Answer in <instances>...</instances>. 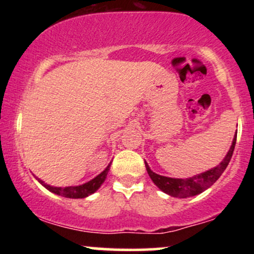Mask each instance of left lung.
I'll list each match as a JSON object with an SVG mask.
<instances>
[{"instance_id":"left-lung-1","label":"left lung","mask_w":254,"mask_h":254,"mask_svg":"<svg viewBox=\"0 0 254 254\" xmlns=\"http://www.w3.org/2000/svg\"><path fill=\"white\" fill-rule=\"evenodd\" d=\"M235 143H237V132H235L234 138H233V143L230 145V149L227 153L226 157L220 165L216 167L211 168V170L203 172V173L197 174V176L192 178H186V179H178V178H168L160 176V174L154 173L150 170L149 166L145 162V168H147L148 174H149L150 179L155 184L157 188L165 193L170 194L172 197H179V198H186L191 196H196V194L202 193L206 189H209L214 184L221 174L223 173L224 170L228 166L230 159H232L233 151H234Z\"/></svg>"}]
</instances>
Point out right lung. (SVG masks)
<instances>
[{"label":"right lung","instance_id":"right-lung-1","mask_svg":"<svg viewBox=\"0 0 254 254\" xmlns=\"http://www.w3.org/2000/svg\"><path fill=\"white\" fill-rule=\"evenodd\" d=\"M110 166H111V162H110V165L105 168V171L101 172V173L99 174V176L95 177L94 179H92L90 182L82 184V185H78V186L55 188V186H51V185H48V184H45L43 180H40L39 178H37V179H38V182L42 184L44 188H46L49 191L58 194V196H63L66 198H84V197H88L89 194L94 193V192L97 191L101 185H103L105 179H106L107 173H109V171H110Z\"/></svg>","mask_w":254,"mask_h":254}]
</instances>
